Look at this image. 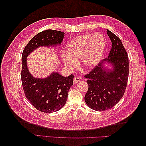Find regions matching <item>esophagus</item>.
Listing matches in <instances>:
<instances>
[{
	"label": "esophagus",
	"mask_w": 146,
	"mask_h": 146,
	"mask_svg": "<svg viewBox=\"0 0 146 146\" xmlns=\"http://www.w3.org/2000/svg\"><path fill=\"white\" fill-rule=\"evenodd\" d=\"M80 81V78H79L78 77H75L74 78V80H73V83L74 84H76L77 83H78V82Z\"/></svg>",
	"instance_id": "34e87169"
}]
</instances>
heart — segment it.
Masks as SVG:
<instances>
[{
	"mask_svg": "<svg viewBox=\"0 0 146 146\" xmlns=\"http://www.w3.org/2000/svg\"><path fill=\"white\" fill-rule=\"evenodd\" d=\"M105 40L100 33H88L75 37L67 44V54L62 56L64 64L72 69L77 64L80 58L82 64L87 68L96 66L103 56Z\"/></svg>",
	"mask_w": 146,
	"mask_h": 146,
	"instance_id": "obj_1",
	"label": "heart"
}]
</instances>
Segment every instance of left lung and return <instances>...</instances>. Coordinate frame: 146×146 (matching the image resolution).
Returning a JSON list of instances; mask_svg holds the SVG:
<instances>
[{
  "instance_id": "8db88e82",
  "label": "left lung",
  "mask_w": 146,
  "mask_h": 146,
  "mask_svg": "<svg viewBox=\"0 0 146 146\" xmlns=\"http://www.w3.org/2000/svg\"><path fill=\"white\" fill-rule=\"evenodd\" d=\"M111 41L108 58L85 75L88 90L85 96L87 105L96 111H105L114 107L124 94L129 78V57L122 42L115 34L107 30ZM111 64L113 70L103 64Z\"/></svg>"
}]
</instances>
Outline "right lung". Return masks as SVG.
<instances>
[{"mask_svg":"<svg viewBox=\"0 0 146 146\" xmlns=\"http://www.w3.org/2000/svg\"><path fill=\"white\" fill-rule=\"evenodd\" d=\"M64 33L46 30L38 33L25 47L22 55L21 80L25 96L33 107L43 113H53L62 108L72 86L74 76L63 77L57 72L41 79L33 77L27 66L28 55L39 46L60 44Z\"/></svg>","mask_w":146,"mask_h":146,"instance_id":"obj_1","label":"right lung"}]
</instances>
